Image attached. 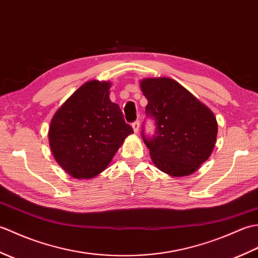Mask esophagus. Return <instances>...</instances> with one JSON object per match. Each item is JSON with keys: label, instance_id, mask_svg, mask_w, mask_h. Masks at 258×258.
<instances>
[{"label": "esophagus", "instance_id": "esophagus-1", "mask_svg": "<svg viewBox=\"0 0 258 258\" xmlns=\"http://www.w3.org/2000/svg\"><path fill=\"white\" fill-rule=\"evenodd\" d=\"M132 127L134 130V133L138 134L139 133V130H140V120H135V122H133Z\"/></svg>", "mask_w": 258, "mask_h": 258}]
</instances>
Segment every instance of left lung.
Masks as SVG:
<instances>
[{
  "mask_svg": "<svg viewBox=\"0 0 258 258\" xmlns=\"http://www.w3.org/2000/svg\"><path fill=\"white\" fill-rule=\"evenodd\" d=\"M141 89L147 98L146 116L155 125L154 134L149 135L143 123L141 134L152 161L172 176L194 173L215 146L217 122L214 114L172 79H146Z\"/></svg>",
  "mask_w": 258,
  "mask_h": 258,
  "instance_id": "8db88e82",
  "label": "left lung"
}]
</instances>
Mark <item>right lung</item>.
Returning a JSON list of instances; mask_svg holds the SVG:
<instances>
[{"label": "right lung", "instance_id": "add662e5", "mask_svg": "<svg viewBox=\"0 0 258 258\" xmlns=\"http://www.w3.org/2000/svg\"><path fill=\"white\" fill-rule=\"evenodd\" d=\"M107 82L82 85L54 115L48 140L56 162L76 178L103 172L125 138L133 133L117 104L109 100Z\"/></svg>", "mask_w": 258, "mask_h": 258}]
</instances>
